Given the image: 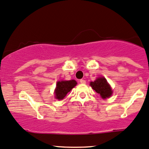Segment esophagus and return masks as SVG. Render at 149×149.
I'll use <instances>...</instances> for the list:
<instances>
[{"mask_svg": "<svg viewBox=\"0 0 149 149\" xmlns=\"http://www.w3.org/2000/svg\"><path fill=\"white\" fill-rule=\"evenodd\" d=\"M80 83H82V84H85V83H86V80H83V79L80 80Z\"/></svg>", "mask_w": 149, "mask_h": 149, "instance_id": "esophagus-1", "label": "esophagus"}]
</instances>
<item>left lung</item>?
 I'll use <instances>...</instances> for the list:
<instances>
[{
    "instance_id": "obj_1",
    "label": "left lung",
    "mask_w": 149,
    "mask_h": 149,
    "mask_svg": "<svg viewBox=\"0 0 149 149\" xmlns=\"http://www.w3.org/2000/svg\"><path fill=\"white\" fill-rule=\"evenodd\" d=\"M90 86L94 90L96 91V92L100 94V96L103 99L110 97L112 96V88L104 77H99V78H96V80H94V82H91Z\"/></svg>"
}]
</instances>
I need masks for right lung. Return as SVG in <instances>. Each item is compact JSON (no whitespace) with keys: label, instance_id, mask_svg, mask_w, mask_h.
<instances>
[{"label":"right lung","instance_id":"right-lung-1","mask_svg":"<svg viewBox=\"0 0 149 149\" xmlns=\"http://www.w3.org/2000/svg\"><path fill=\"white\" fill-rule=\"evenodd\" d=\"M77 85L75 80H61L57 82L56 88L55 89V97L57 100H62L68 92Z\"/></svg>","mask_w":149,"mask_h":149}]
</instances>
